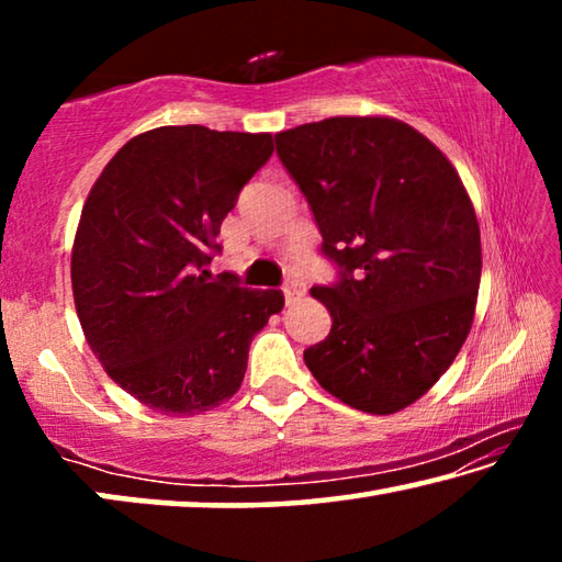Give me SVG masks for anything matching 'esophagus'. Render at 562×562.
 Segmentation results:
<instances>
[{"instance_id":"esophagus-1","label":"esophagus","mask_w":562,"mask_h":562,"mask_svg":"<svg viewBox=\"0 0 562 562\" xmlns=\"http://www.w3.org/2000/svg\"><path fill=\"white\" fill-rule=\"evenodd\" d=\"M282 292H284V300L294 302V300L302 297V294H304V284L300 280L292 278V280H288V282L282 284Z\"/></svg>"}]
</instances>
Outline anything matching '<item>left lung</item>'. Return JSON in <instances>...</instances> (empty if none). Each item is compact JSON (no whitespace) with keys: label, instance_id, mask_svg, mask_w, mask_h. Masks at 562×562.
<instances>
[{"label":"left lung","instance_id":"obj_1","mask_svg":"<svg viewBox=\"0 0 562 562\" xmlns=\"http://www.w3.org/2000/svg\"><path fill=\"white\" fill-rule=\"evenodd\" d=\"M307 198L339 282L304 349L319 386L367 414L402 412L451 367L473 325L481 231L459 173L424 133L392 116H331L274 133Z\"/></svg>","mask_w":562,"mask_h":562}]
</instances>
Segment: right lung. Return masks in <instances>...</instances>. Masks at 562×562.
Here are the masks:
<instances>
[{"label":"right lung","instance_id":"obj_1","mask_svg":"<svg viewBox=\"0 0 562 562\" xmlns=\"http://www.w3.org/2000/svg\"><path fill=\"white\" fill-rule=\"evenodd\" d=\"M272 156L270 133L160 126L113 156L83 203L71 290L83 337L123 392L166 416L221 406L280 290L207 280L237 193Z\"/></svg>","mask_w":562,"mask_h":562}]
</instances>
